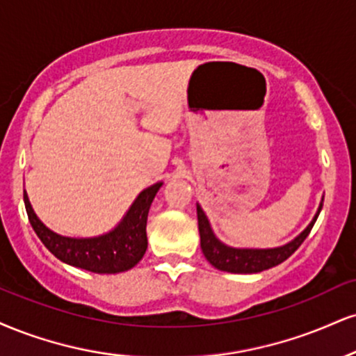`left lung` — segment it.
<instances>
[{
    "instance_id": "1",
    "label": "left lung",
    "mask_w": 356,
    "mask_h": 356,
    "mask_svg": "<svg viewBox=\"0 0 356 356\" xmlns=\"http://www.w3.org/2000/svg\"><path fill=\"white\" fill-rule=\"evenodd\" d=\"M323 199L320 202L316 213L312 219L305 229L302 230L293 241L286 242L285 245L272 247V248H238L230 247L224 243L213 234L211 222H209L207 216L202 211L199 204H197V220H199V234H200V248H202L205 259L211 262L213 267L219 268L222 272L230 273H259L268 268L275 267V265L282 264L284 260L289 259L290 255L302 245L305 241L307 235L310 234L312 227L316 222L320 211H322Z\"/></svg>"
}]
</instances>
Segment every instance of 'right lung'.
<instances>
[{
  "label": "right lung",
  "mask_w": 356,
  "mask_h": 356,
  "mask_svg": "<svg viewBox=\"0 0 356 356\" xmlns=\"http://www.w3.org/2000/svg\"><path fill=\"white\" fill-rule=\"evenodd\" d=\"M162 184L164 182H156L140 192L121 222L113 230L97 237L76 238L53 232L33 211L26 191L24 205L34 232L61 262L94 273H119L136 267L147 250L145 225L149 209Z\"/></svg>",
  "instance_id": "1"
}]
</instances>
